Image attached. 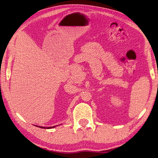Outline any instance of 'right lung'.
<instances>
[{
    "mask_svg": "<svg viewBox=\"0 0 158 158\" xmlns=\"http://www.w3.org/2000/svg\"><path fill=\"white\" fill-rule=\"evenodd\" d=\"M56 127V126H53V127H41V126H39V127H41V128H45V129H51V128H53V127Z\"/></svg>",
    "mask_w": 158,
    "mask_h": 158,
    "instance_id": "add662e5",
    "label": "right lung"
}]
</instances>
